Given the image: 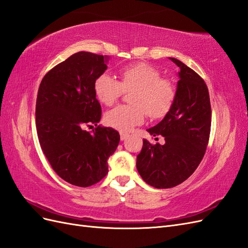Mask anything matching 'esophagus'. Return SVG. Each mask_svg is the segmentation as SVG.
I'll use <instances>...</instances> for the list:
<instances>
[{"label":"esophagus","instance_id":"1","mask_svg":"<svg viewBox=\"0 0 248 248\" xmlns=\"http://www.w3.org/2000/svg\"><path fill=\"white\" fill-rule=\"evenodd\" d=\"M129 137V134L128 133H124V132H120V139L124 140Z\"/></svg>","mask_w":248,"mask_h":248}]
</instances>
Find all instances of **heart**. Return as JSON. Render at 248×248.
Masks as SVG:
<instances>
[{
  "mask_svg": "<svg viewBox=\"0 0 248 248\" xmlns=\"http://www.w3.org/2000/svg\"><path fill=\"white\" fill-rule=\"evenodd\" d=\"M117 81L103 74L94 81V94L97 101L111 106L124 94L131 91V105H119L105 114L108 125L119 131H129L144 122L145 115L158 119L165 116L176 97L174 83L155 66L144 62L132 63L118 70Z\"/></svg>",
  "mask_w": 248,
  "mask_h": 248,
  "instance_id": "1",
  "label": "heart"
}]
</instances>
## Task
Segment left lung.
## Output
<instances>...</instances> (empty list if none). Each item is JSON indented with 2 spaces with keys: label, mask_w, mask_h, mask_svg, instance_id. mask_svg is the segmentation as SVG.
Instances as JSON below:
<instances>
[{
  "label": "left lung",
  "mask_w": 248,
  "mask_h": 248,
  "mask_svg": "<svg viewBox=\"0 0 248 248\" xmlns=\"http://www.w3.org/2000/svg\"><path fill=\"white\" fill-rule=\"evenodd\" d=\"M181 69L176 97L161 123L148 129L151 135L163 136L165 143L143 139L137 155V170L155 188H172L186 181L202 160L211 132V103L207 84L193 69L170 58Z\"/></svg>",
  "instance_id": "8db88e82"
}]
</instances>
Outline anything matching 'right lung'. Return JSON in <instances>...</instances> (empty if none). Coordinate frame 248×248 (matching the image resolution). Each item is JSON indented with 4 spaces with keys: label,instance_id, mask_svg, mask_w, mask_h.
Instances as JSON below:
<instances>
[{
    "label": "right lung",
    "instance_id": "1",
    "mask_svg": "<svg viewBox=\"0 0 248 248\" xmlns=\"http://www.w3.org/2000/svg\"><path fill=\"white\" fill-rule=\"evenodd\" d=\"M106 57L79 52L46 74L38 88L35 120L41 150L54 171L75 186L89 187L108 173V158L119 133L96 126L102 116L94 81L107 69Z\"/></svg>",
    "mask_w": 248,
    "mask_h": 248
}]
</instances>
